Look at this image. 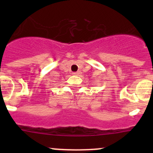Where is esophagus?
Listing matches in <instances>:
<instances>
[{"label": "esophagus", "mask_w": 153, "mask_h": 153, "mask_svg": "<svg viewBox=\"0 0 153 153\" xmlns=\"http://www.w3.org/2000/svg\"><path fill=\"white\" fill-rule=\"evenodd\" d=\"M81 72H73V75H81Z\"/></svg>", "instance_id": "34e87169"}]
</instances>
